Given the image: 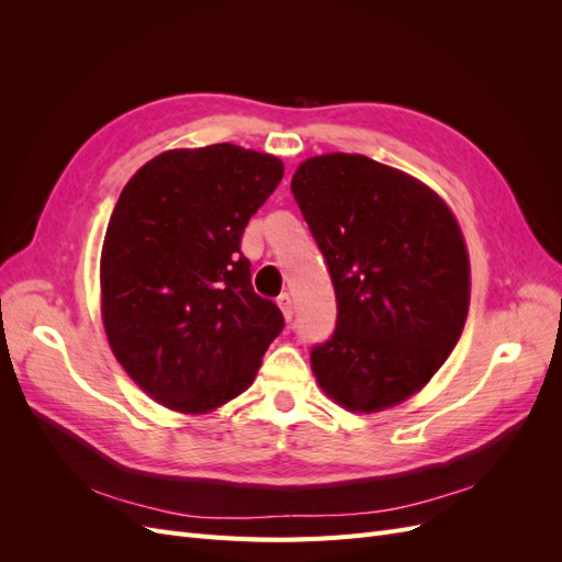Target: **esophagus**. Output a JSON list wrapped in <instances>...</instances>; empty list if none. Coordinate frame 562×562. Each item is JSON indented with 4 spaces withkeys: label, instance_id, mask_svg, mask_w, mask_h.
<instances>
[{
    "label": "esophagus",
    "instance_id": "34e87169",
    "mask_svg": "<svg viewBox=\"0 0 562 562\" xmlns=\"http://www.w3.org/2000/svg\"><path fill=\"white\" fill-rule=\"evenodd\" d=\"M277 304H279V310H281V314H283V318L291 321V318H293V300H291V295L283 293V295L277 300Z\"/></svg>",
    "mask_w": 562,
    "mask_h": 562
}]
</instances>
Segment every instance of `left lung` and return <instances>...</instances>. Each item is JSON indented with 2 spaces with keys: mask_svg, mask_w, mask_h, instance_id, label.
<instances>
[{
  "mask_svg": "<svg viewBox=\"0 0 562 562\" xmlns=\"http://www.w3.org/2000/svg\"><path fill=\"white\" fill-rule=\"evenodd\" d=\"M328 262L337 326L312 372L351 413L427 386L464 330L471 265L462 227L429 184L363 155L304 159L291 180Z\"/></svg>",
  "mask_w": 562,
  "mask_h": 562,
  "instance_id": "8db88e82",
  "label": "left lung"
}]
</instances>
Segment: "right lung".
I'll list each match as a JSON object with an SVG mask.
<instances>
[{"label": "right lung", "instance_id": "1", "mask_svg": "<svg viewBox=\"0 0 562 562\" xmlns=\"http://www.w3.org/2000/svg\"><path fill=\"white\" fill-rule=\"evenodd\" d=\"M283 161L232 143L166 149L116 199L100 252V316L114 359L145 394L206 415L252 384L283 330L252 293L248 220Z\"/></svg>", "mask_w": 562, "mask_h": 562}]
</instances>
